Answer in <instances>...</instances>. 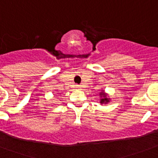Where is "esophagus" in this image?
<instances>
[{
  "label": "esophagus",
  "instance_id": "1",
  "mask_svg": "<svg viewBox=\"0 0 158 158\" xmlns=\"http://www.w3.org/2000/svg\"><path fill=\"white\" fill-rule=\"evenodd\" d=\"M77 88H79V86H77Z\"/></svg>",
  "mask_w": 158,
  "mask_h": 158
}]
</instances>
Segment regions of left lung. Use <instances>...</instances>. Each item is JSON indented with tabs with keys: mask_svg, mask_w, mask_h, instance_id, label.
<instances>
[{
	"mask_svg": "<svg viewBox=\"0 0 158 158\" xmlns=\"http://www.w3.org/2000/svg\"><path fill=\"white\" fill-rule=\"evenodd\" d=\"M100 96H101L102 98L100 99V103L106 104L107 102H110V98H108L107 97H106V94L104 92H101V93H100Z\"/></svg>",
	"mask_w": 158,
	"mask_h": 158,
	"instance_id": "8db88e82",
	"label": "left lung"
}]
</instances>
